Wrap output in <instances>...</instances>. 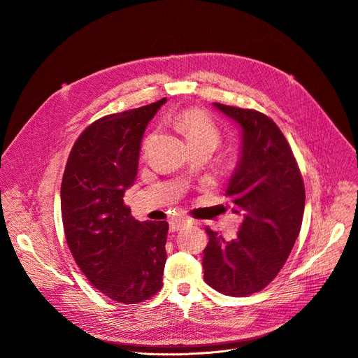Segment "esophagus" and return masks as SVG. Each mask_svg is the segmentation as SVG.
I'll list each match as a JSON object with an SVG mask.
<instances>
[{"instance_id": "obj_1", "label": "esophagus", "mask_w": 358, "mask_h": 358, "mask_svg": "<svg viewBox=\"0 0 358 358\" xmlns=\"http://www.w3.org/2000/svg\"><path fill=\"white\" fill-rule=\"evenodd\" d=\"M187 222H191L189 220H186V218H175V220H171V231L172 233H175V231H178V229H180L185 224H187Z\"/></svg>"}]
</instances>
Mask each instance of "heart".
I'll list each match as a JSON object with an SVG mask.
<instances>
[{
    "label": "heart",
    "mask_w": 358,
    "mask_h": 358,
    "mask_svg": "<svg viewBox=\"0 0 358 358\" xmlns=\"http://www.w3.org/2000/svg\"><path fill=\"white\" fill-rule=\"evenodd\" d=\"M176 122L179 125V129L185 133L189 144L206 141L217 147L221 140V134L217 129V125L206 115L205 111L199 108H187L182 111L176 118ZM155 137H156V133H150L147 136L143 145L144 152L149 150V147L153 143Z\"/></svg>",
    "instance_id": "b5f03b06"
}]
</instances>
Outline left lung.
Masks as SVG:
<instances>
[{"label": "left lung", "mask_w": 358, "mask_h": 358, "mask_svg": "<svg viewBox=\"0 0 358 358\" xmlns=\"http://www.w3.org/2000/svg\"><path fill=\"white\" fill-rule=\"evenodd\" d=\"M243 133L241 157L225 195L243 215L237 236L227 241L206 228L205 282L228 296H248L278 276L299 236L303 179L283 133L263 113L214 103Z\"/></svg>", "instance_id": "obj_1"}]
</instances>
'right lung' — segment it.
<instances>
[{"label":"right lung","mask_w":358,"mask_h":358,"mask_svg":"<svg viewBox=\"0 0 358 358\" xmlns=\"http://www.w3.org/2000/svg\"><path fill=\"white\" fill-rule=\"evenodd\" d=\"M166 102L105 115L75 141L60 186V208L71 253L105 296L131 305L162 289L166 221L138 222L124 194L137 176L147 124Z\"/></svg>","instance_id":"1"}]
</instances>
